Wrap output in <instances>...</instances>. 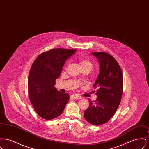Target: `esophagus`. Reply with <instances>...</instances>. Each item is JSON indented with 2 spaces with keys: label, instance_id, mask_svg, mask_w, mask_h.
I'll use <instances>...</instances> for the list:
<instances>
[{
  "label": "esophagus",
  "instance_id": "34e87169",
  "mask_svg": "<svg viewBox=\"0 0 149 149\" xmlns=\"http://www.w3.org/2000/svg\"><path fill=\"white\" fill-rule=\"evenodd\" d=\"M70 98L72 99H80L81 98V97L78 94H74L70 95Z\"/></svg>",
  "mask_w": 149,
  "mask_h": 149
}]
</instances>
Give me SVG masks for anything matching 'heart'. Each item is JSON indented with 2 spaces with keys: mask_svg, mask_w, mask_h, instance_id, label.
<instances>
[{
  "mask_svg": "<svg viewBox=\"0 0 149 149\" xmlns=\"http://www.w3.org/2000/svg\"><path fill=\"white\" fill-rule=\"evenodd\" d=\"M80 63L81 66H90L91 67H92V64L91 63V61H89V60H80ZM69 64V61H68L66 63V65H68Z\"/></svg>",
  "mask_w": 149,
  "mask_h": 149,
  "instance_id": "b5f03b06",
  "label": "heart"
}]
</instances>
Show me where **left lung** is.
<instances>
[{
    "instance_id": "obj_1",
    "label": "left lung",
    "mask_w": 149,
    "mask_h": 149,
    "mask_svg": "<svg viewBox=\"0 0 149 149\" xmlns=\"http://www.w3.org/2000/svg\"><path fill=\"white\" fill-rule=\"evenodd\" d=\"M100 65L99 76L94 84L98 88L95 100L89 99L84 118L89 123L98 126L109 120L116 113L122 99L123 79L120 66L107 52H93Z\"/></svg>"
}]
</instances>
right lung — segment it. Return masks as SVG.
I'll return each mask as SVG.
<instances>
[{"label": "right lung", "mask_w": 149, "mask_h": 149, "mask_svg": "<svg viewBox=\"0 0 149 149\" xmlns=\"http://www.w3.org/2000/svg\"><path fill=\"white\" fill-rule=\"evenodd\" d=\"M76 50L54 49L40 54L32 65L28 79L30 102L37 114L50 120L60 116L69 95L58 92L55 80L59 78L65 61Z\"/></svg>", "instance_id": "obj_1"}]
</instances>
